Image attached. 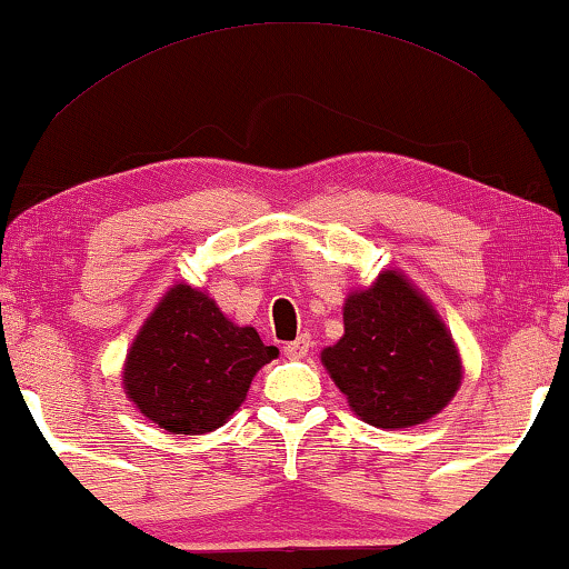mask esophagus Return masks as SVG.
Here are the masks:
<instances>
[{
  "label": "esophagus",
  "mask_w": 569,
  "mask_h": 569,
  "mask_svg": "<svg viewBox=\"0 0 569 569\" xmlns=\"http://www.w3.org/2000/svg\"><path fill=\"white\" fill-rule=\"evenodd\" d=\"M308 350H311V337H308V335H300L298 339H295V342L284 345V356L292 358V360L295 358H306Z\"/></svg>",
  "instance_id": "esophagus-1"
}]
</instances>
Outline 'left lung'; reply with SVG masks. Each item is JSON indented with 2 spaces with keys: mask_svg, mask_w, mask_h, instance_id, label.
<instances>
[{
  "mask_svg": "<svg viewBox=\"0 0 569 569\" xmlns=\"http://www.w3.org/2000/svg\"><path fill=\"white\" fill-rule=\"evenodd\" d=\"M350 408L379 429L437 416L462 379L460 356L433 308L397 271L345 302V337L321 352Z\"/></svg>",
  "mask_w": 569,
  "mask_h": 569,
  "instance_id": "1",
  "label": "left lung"
}]
</instances>
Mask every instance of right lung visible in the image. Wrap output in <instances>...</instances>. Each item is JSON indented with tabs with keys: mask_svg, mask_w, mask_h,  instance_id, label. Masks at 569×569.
Wrapping results in <instances>:
<instances>
[{
	"mask_svg": "<svg viewBox=\"0 0 569 569\" xmlns=\"http://www.w3.org/2000/svg\"><path fill=\"white\" fill-rule=\"evenodd\" d=\"M277 356L253 327H234L211 298L177 284L132 342L122 381L146 418L196 437L219 429Z\"/></svg>",
	"mask_w": 569,
	"mask_h": 569,
	"instance_id": "right-lung-1",
	"label": "right lung"
}]
</instances>
